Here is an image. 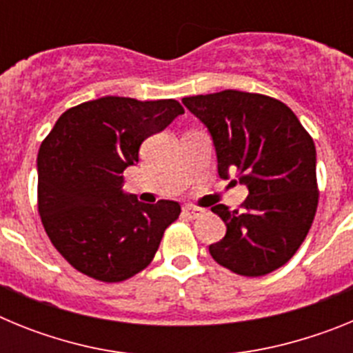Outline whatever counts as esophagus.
<instances>
[{
  "mask_svg": "<svg viewBox=\"0 0 353 353\" xmlns=\"http://www.w3.org/2000/svg\"><path fill=\"white\" fill-rule=\"evenodd\" d=\"M182 214L183 217H187V219H194V217H198L199 215V208L191 207V205H185V207L182 208Z\"/></svg>",
  "mask_w": 353,
  "mask_h": 353,
  "instance_id": "esophagus-1",
  "label": "esophagus"
}]
</instances>
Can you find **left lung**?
Returning a JSON list of instances; mask_svg holds the SVG:
<instances>
[{"label": "left lung", "instance_id": "obj_1", "mask_svg": "<svg viewBox=\"0 0 353 353\" xmlns=\"http://www.w3.org/2000/svg\"><path fill=\"white\" fill-rule=\"evenodd\" d=\"M210 132L217 173L248 187L240 210L215 205L226 224L212 258L240 276H265L295 254L318 205L316 148L299 118L281 101L224 90L182 99Z\"/></svg>", "mask_w": 353, "mask_h": 353}]
</instances>
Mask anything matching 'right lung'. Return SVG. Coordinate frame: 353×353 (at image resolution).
Returning <instances> with one entry per match:
<instances>
[{"label":"right lung","instance_id":"add662e5","mask_svg":"<svg viewBox=\"0 0 353 353\" xmlns=\"http://www.w3.org/2000/svg\"><path fill=\"white\" fill-rule=\"evenodd\" d=\"M180 102L101 97L67 109L37 157L39 212L68 263L104 283L125 281L154 260L179 201L148 205L123 191V171L139 146L166 129Z\"/></svg>","mask_w":353,"mask_h":353}]
</instances>
